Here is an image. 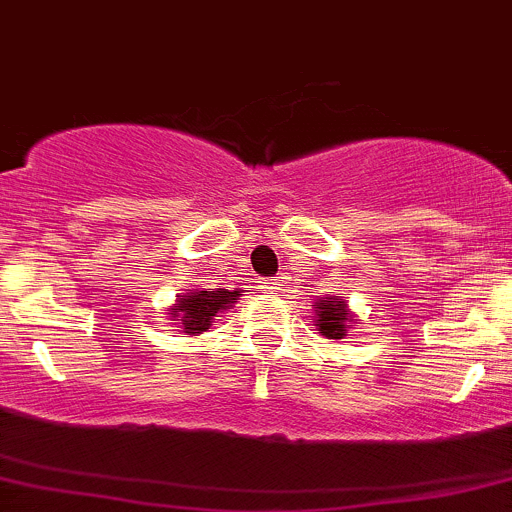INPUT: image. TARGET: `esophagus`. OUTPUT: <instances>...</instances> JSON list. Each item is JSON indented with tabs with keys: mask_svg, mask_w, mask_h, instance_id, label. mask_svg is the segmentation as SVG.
Listing matches in <instances>:
<instances>
[{
	"mask_svg": "<svg viewBox=\"0 0 512 512\" xmlns=\"http://www.w3.org/2000/svg\"><path fill=\"white\" fill-rule=\"evenodd\" d=\"M260 289H262V292H267V294H274L279 289V279H262Z\"/></svg>",
	"mask_w": 512,
	"mask_h": 512,
	"instance_id": "obj_1",
	"label": "esophagus"
}]
</instances>
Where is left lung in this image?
Instances as JSON below:
<instances>
[{"mask_svg": "<svg viewBox=\"0 0 512 512\" xmlns=\"http://www.w3.org/2000/svg\"><path fill=\"white\" fill-rule=\"evenodd\" d=\"M316 309V326H319V333L326 338H343L348 333V324L353 321L351 311H348V304L343 299L336 297H321L314 304Z\"/></svg>", "mask_w": 512, "mask_h": 512, "instance_id": "obj_1", "label": "left lung"}]
</instances>
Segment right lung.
<instances>
[{"label":"right lung","instance_id":"1","mask_svg":"<svg viewBox=\"0 0 512 512\" xmlns=\"http://www.w3.org/2000/svg\"><path fill=\"white\" fill-rule=\"evenodd\" d=\"M240 297V289H213V292H193L188 289L186 297H181L171 309V321H179V328L186 336H198L213 324V316L218 311L230 309L235 299Z\"/></svg>","mask_w":512,"mask_h":512}]
</instances>
